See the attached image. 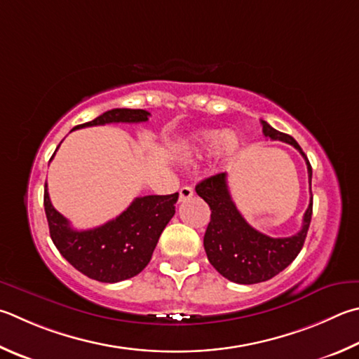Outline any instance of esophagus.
Segmentation results:
<instances>
[{
  "label": "esophagus",
  "instance_id": "obj_1",
  "mask_svg": "<svg viewBox=\"0 0 359 359\" xmlns=\"http://www.w3.org/2000/svg\"><path fill=\"white\" fill-rule=\"evenodd\" d=\"M193 194H194V190H193V188H191L190 185L182 187L180 191H179V201L184 202V201H187V199H190V198L193 196Z\"/></svg>",
  "mask_w": 359,
  "mask_h": 359
}]
</instances>
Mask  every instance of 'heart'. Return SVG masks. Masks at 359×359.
Here are the masks:
<instances>
[{
  "instance_id": "heart-1",
  "label": "heart",
  "mask_w": 359,
  "mask_h": 359,
  "mask_svg": "<svg viewBox=\"0 0 359 359\" xmlns=\"http://www.w3.org/2000/svg\"><path fill=\"white\" fill-rule=\"evenodd\" d=\"M238 149L240 140L237 133L231 132V130L223 133L217 132V130H205V132L193 135L185 142L184 147H182V155L191 160L213 152L215 158L218 161H227L236 157Z\"/></svg>"
}]
</instances>
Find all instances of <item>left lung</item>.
Instances as JSON below:
<instances>
[{
	"instance_id": "obj_1",
	"label": "left lung",
	"mask_w": 359,
	"mask_h": 359,
	"mask_svg": "<svg viewBox=\"0 0 359 359\" xmlns=\"http://www.w3.org/2000/svg\"><path fill=\"white\" fill-rule=\"evenodd\" d=\"M262 132L273 141H283L303 155L308 165L309 188L312 168L298 142L290 135L260 121ZM196 193L210 207V223L204 236V248L210 264L219 275L237 284H257L269 281L289 266L304 245L312 217V194L303 226L295 236L273 238L254 229L237 210L227 188V175L221 172L204 179L196 185Z\"/></svg>"
}]
</instances>
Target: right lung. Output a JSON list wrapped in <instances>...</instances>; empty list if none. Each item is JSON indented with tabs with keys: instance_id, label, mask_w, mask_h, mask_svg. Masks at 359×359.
<instances>
[{
	"instance_id": "1",
	"label": "right lung",
	"mask_w": 359,
	"mask_h": 359,
	"mask_svg": "<svg viewBox=\"0 0 359 359\" xmlns=\"http://www.w3.org/2000/svg\"><path fill=\"white\" fill-rule=\"evenodd\" d=\"M149 116L151 113L146 109L114 108L74 130L117 122H146ZM177 199L179 193L136 198L127 210L108 223L94 229L76 231L51 205L47 184L43 191L50 237L57 251L78 271L100 283H119L146 269L163 229L174 217Z\"/></svg>"
}]
</instances>
